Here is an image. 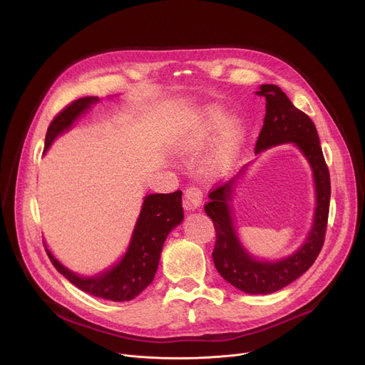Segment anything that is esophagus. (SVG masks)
<instances>
[{
  "instance_id": "obj_1",
  "label": "esophagus",
  "mask_w": 365,
  "mask_h": 365,
  "mask_svg": "<svg viewBox=\"0 0 365 365\" xmlns=\"http://www.w3.org/2000/svg\"><path fill=\"white\" fill-rule=\"evenodd\" d=\"M202 202V192L197 186H189L185 190V200H183V207L186 210H195L201 205Z\"/></svg>"
}]
</instances>
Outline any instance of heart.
Here are the masks:
<instances>
[{"mask_svg": "<svg viewBox=\"0 0 365 365\" xmlns=\"http://www.w3.org/2000/svg\"><path fill=\"white\" fill-rule=\"evenodd\" d=\"M229 115L220 107L208 108L200 118L195 130L187 139L186 147L189 150H201L227 125ZM242 140H244V128L239 121H232L222 135L220 140L215 145L211 155L207 160V167L211 173L220 175L230 170L237 158Z\"/></svg>", "mask_w": 365, "mask_h": 365, "instance_id": "1", "label": "heart"}]
</instances>
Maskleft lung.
<instances>
[{"instance_id": "obj_1", "label": "left lung", "mask_w": 365, "mask_h": 365, "mask_svg": "<svg viewBox=\"0 0 365 365\" xmlns=\"http://www.w3.org/2000/svg\"><path fill=\"white\" fill-rule=\"evenodd\" d=\"M258 95L264 96L265 117L257 138L255 153L273 145L294 142L309 161L314 173L317 208L314 225L304 247L284 259L262 262L251 258L242 248L235 233L229 201L236 178L225 185H214L208 193L210 201L204 205L205 212L215 229V245L212 261L217 272L225 280L247 294H272L287 286L304 274L319 257L327 229L330 207V175L326 164L317 129L312 120L298 110L287 95L276 85H261Z\"/></svg>"}]
</instances>
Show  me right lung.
I'll list each match as a JSON object with an SVG mask.
<instances>
[{"label":"right lung","instance_id":"add662e5","mask_svg":"<svg viewBox=\"0 0 365 365\" xmlns=\"http://www.w3.org/2000/svg\"><path fill=\"white\" fill-rule=\"evenodd\" d=\"M96 101L98 96H86L64 107L48 126L43 151L48 150L57 135L67 130L73 121ZM182 190L148 195L143 201L132 242L123 259L111 270L89 279L71 273L50 251H45L57 272L83 292L115 302L130 301L154 280L164 240L170 230L182 222Z\"/></svg>","mask_w":365,"mask_h":365}]
</instances>
